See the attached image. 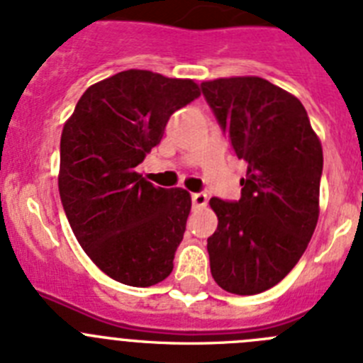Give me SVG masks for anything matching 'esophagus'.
Returning a JSON list of instances; mask_svg holds the SVG:
<instances>
[{
	"instance_id": "esophagus-1",
	"label": "esophagus",
	"mask_w": 363,
	"mask_h": 363,
	"mask_svg": "<svg viewBox=\"0 0 363 363\" xmlns=\"http://www.w3.org/2000/svg\"><path fill=\"white\" fill-rule=\"evenodd\" d=\"M191 203L195 208H204L208 204V195L199 191V194H191Z\"/></svg>"
}]
</instances>
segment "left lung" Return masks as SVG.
Returning a JSON list of instances; mask_svg holds the SVG:
<instances>
[{
  "label": "left lung",
  "mask_w": 363,
  "mask_h": 363,
  "mask_svg": "<svg viewBox=\"0 0 363 363\" xmlns=\"http://www.w3.org/2000/svg\"><path fill=\"white\" fill-rule=\"evenodd\" d=\"M206 102L248 164L241 199L217 197V230L208 238L210 270L226 292L269 291L307 250L320 216L323 151L294 94L259 77L201 84Z\"/></svg>",
  "instance_id": "8db88e82"
}]
</instances>
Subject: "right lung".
Returning a JSON list of instances; mask_svg holds the SVG:
<instances>
[{
  "label": "right lung",
  "mask_w": 363,
  "mask_h": 363,
  "mask_svg": "<svg viewBox=\"0 0 363 363\" xmlns=\"http://www.w3.org/2000/svg\"><path fill=\"white\" fill-rule=\"evenodd\" d=\"M199 94L190 78L128 69L87 87L64 124L60 199L80 247L115 281L151 286L172 274L191 197L135 168Z\"/></svg>",
  "instance_id": "1"
}]
</instances>
